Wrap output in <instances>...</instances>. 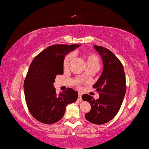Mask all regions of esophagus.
<instances>
[{
	"mask_svg": "<svg viewBox=\"0 0 149 149\" xmlns=\"http://www.w3.org/2000/svg\"><path fill=\"white\" fill-rule=\"evenodd\" d=\"M78 100H79V101H81L82 100V94L81 93H79V96H78Z\"/></svg>",
	"mask_w": 149,
	"mask_h": 149,
	"instance_id": "1",
	"label": "esophagus"
}]
</instances>
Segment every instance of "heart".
Segmentation results:
<instances>
[{"label": "heart", "instance_id": "heart-1", "mask_svg": "<svg viewBox=\"0 0 149 149\" xmlns=\"http://www.w3.org/2000/svg\"><path fill=\"white\" fill-rule=\"evenodd\" d=\"M72 58V55L71 53L68 54L67 56H65V57L63 60V66L64 69H67L69 67V65L70 62L71 61ZM85 61H86V63L87 67H99L100 66V60L99 58L97 57V56L96 55L92 54V53H88V54L85 55ZM82 77L84 78L85 74H83L82 75Z\"/></svg>", "mask_w": 149, "mask_h": 149}]
</instances>
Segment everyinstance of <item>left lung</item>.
<instances>
[{"instance_id": "8db88e82", "label": "left lung", "mask_w": 149, "mask_h": 149, "mask_svg": "<svg viewBox=\"0 0 149 149\" xmlns=\"http://www.w3.org/2000/svg\"><path fill=\"white\" fill-rule=\"evenodd\" d=\"M94 47L104 65L102 74L93 85L99 92V98L95 100L88 94L82 95V98L91 105L85 118L92 123L101 125L111 120L118 113L126 92L125 76L122 64L111 51L101 46Z\"/></svg>"}]
</instances>
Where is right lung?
<instances>
[{"instance_id": "1", "label": "right lung", "mask_w": 149, "mask_h": 149, "mask_svg": "<svg viewBox=\"0 0 149 149\" xmlns=\"http://www.w3.org/2000/svg\"><path fill=\"white\" fill-rule=\"evenodd\" d=\"M80 44L53 45L32 61L24 83L27 106L34 118L45 124L57 122L64 116L68 104L74 103L78 92L69 88L56 94L53 83L57 74H63L65 57Z\"/></svg>"}]
</instances>
